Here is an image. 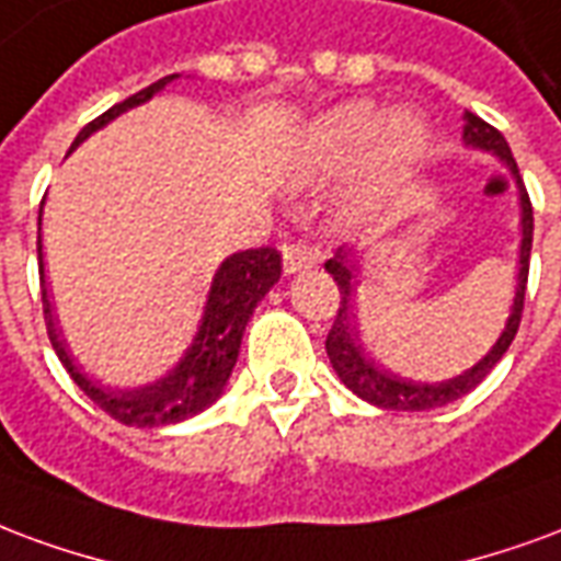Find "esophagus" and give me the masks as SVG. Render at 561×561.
<instances>
[{"label": "esophagus", "instance_id": "esophagus-1", "mask_svg": "<svg viewBox=\"0 0 561 561\" xmlns=\"http://www.w3.org/2000/svg\"><path fill=\"white\" fill-rule=\"evenodd\" d=\"M284 272L286 275H296V272H305V268H313L317 260H320V251L313 244H305V241H286L284 248Z\"/></svg>", "mask_w": 561, "mask_h": 561}]
</instances>
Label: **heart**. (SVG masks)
Masks as SVG:
<instances>
[{"label":"heart","instance_id":"obj_1","mask_svg":"<svg viewBox=\"0 0 561 561\" xmlns=\"http://www.w3.org/2000/svg\"><path fill=\"white\" fill-rule=\"evenodd\" d=\"M424 142V128L410 113L388 118L374 104H350L320 118L305 137L298 154V175L305 182L341 173L374 146L376 167H407Z\"/></svg>","mask_w":561,"mask_h":561}]
</instances>
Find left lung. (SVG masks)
<instances>
[{"mask_svg":"<svg viewBox=\"0 0 561 561\" xmlns=\"http://www.w3.org/2000/svg\"><path fill=\"white\" fill-rule=\"evenodd\" d=\"M466 146H476V149L493 151L502 161L508 163V170L517 175V185H520V206H523V244H520V275H517V296H514V308H511L508 325L502 331V337L496 341V346L490 350L481 362H478L472 370H466L463 376L457 379H448V382H436V386H424V382H412V379H400V376L388 374L382 367L376 365L374 358L362 350L358 343V331H355V313H353V289H355V263L350 260V253L337 251L331 256L325 268L329 275L334 277V284L341 289V305H337V317L331 322L329 337H325V353L331 358V367L337 370V376L343 379V386L355 391L358 398L374 403V407H382V410H407V412H424L436 410V407H445L451 400L463 398L472 388L484 379V376L499 365V358L508 353L514 334L520 329L523 317V298H526V280H529V251H533V203H529V194L520 182V170H517V161L511 154L508 142L499 134L490 122H484L476 113L466 110V130H463Z\"/></svg>","mask_w":561,"mask_h":561,"instance_id":"obj_1","label":"left lung"}]
</instances>
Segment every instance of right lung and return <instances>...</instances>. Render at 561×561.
I'll list each match as a JSON object with an SVG mask.
<instances>
[{
	"label": "right lung",
	"mask_w": 561,
	"mask_h": 561,
	"mask_svg": "<svg viewBox=\"0 0 561 561\" xmlns=\"http://www.w3.org/2000/svg\"><path fill=\"white\" fill-rule=\"evenodd\" d=\"M161 77L158 83L146 85L137 95L125 98L122 104L110 107L107 113H101L92 118L77 140L80 142L92 134V130L104 128L110 118H116L118 113H125L128 107H137L142 101H149L158 89L173 80ZM38 272H41V305H44V322H47V334L59 362L65 370L71 374V379L80 386L85 398L92 400L95 407L107 412L110 419H116L118 424H128V427H163V424H175V421H185L196 412H203L208 403H215L220 398V391L230 379L236 358H239L241 334L244 325L251 320L256 301L277 284L280 277V253L275 248H253V251L232 253L227 263L220 265L218 275L211 280V293H208L206 317L199 325V334L194 337V346L187 350V355L179 362L173 374L154 382V386L137 388V391H113V388L101 386L95 379H89L80 374V367L73 365L71 355L65 353V343L56 334L53 325L50 301H47V289H44V263H41V236H38Z\"/></svg>",
	"instance_id": "right-lung-1"
}]
</instances>
